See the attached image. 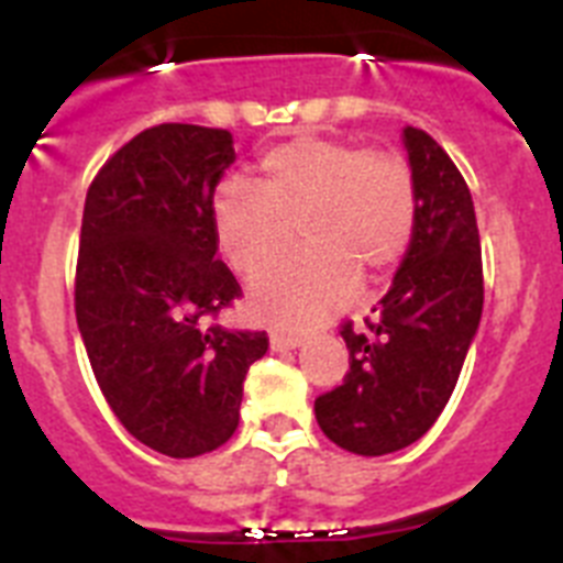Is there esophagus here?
Listing matches in <instances>:
<instances>
[{
  "label": "esophagus",
  "instance_id": "obj_1",
  "mask_svg": "<svg viewBox=\"0 0 563 563\" xmlns=\"http://www.w3.org/2000/svg\"><path fill=\"white\" fill-rule=\"evenodd\" d=\"M305 338L301 335H287V332H271V350L273 352H287V350H296L301 346Z\"/></svg>",
  "mask_w": 563,
  "mask_h": 563
}]
</instances>
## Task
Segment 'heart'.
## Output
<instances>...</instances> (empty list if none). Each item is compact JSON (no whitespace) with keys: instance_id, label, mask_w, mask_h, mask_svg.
Returning <instances> with one entry per match:
<instances>
[{"instance_id":"obj_1","label":"heart","mask_w":563,"mask_h":563,"mask_svg":"<svg viewBox=\"0 0 563 563\" xmlns=\"http://www.w3.org/2000/svg\"><path fill=\"white\" fill-rule=\"evenodd\" d=\"M211 225L222 258L242 276L273 265L298 225L307 247L262 273L247 301L267 324L310 330L355 292L361 271L383 276L409 251L417 183L400 154L305 134L273 146L253 183H222Z\"/></svg>"}]
</instances>
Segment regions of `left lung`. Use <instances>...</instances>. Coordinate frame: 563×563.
Instances as JSON below:
<instances>
[{"instance_id":"8db88e82","label":"left lung","mask_w":563,"mask_h":563,"mask_svg":"<svg viewBox=\"0 0 563 563\" xmlns=\"http://www.w3.org/2000/svg\"><path fill=\"white\" fill-rule=\"evenodd\" d=\"M417 183V228L366 332L343 324L350 372L316 400L343 451L383 456L420 440L442 415L482 318V247L471 191L440 143L402 129Z\"/></svg>"}]
</instances>
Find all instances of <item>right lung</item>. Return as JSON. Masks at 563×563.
Returning <instances> with one entry per match:
<instances>
[{"label": "right lung", "instance_id": "add662e5", "mask_svg": "<svg viewBox=\"0 0 563 563\" xmlns=\"http://www.w3.org/2000/svg\"><path fill=\"white\" fill-rule=\"evenodd\" d=\"M233 134L161 123L103 163L84 202L76 318L96 380L123 429L188 460L233 437L242 383L265 332L206 327L239 285L217 258L213 191Z\"/></svg>", "mask_w": 563, "mask_h": 563}]
</instances>
